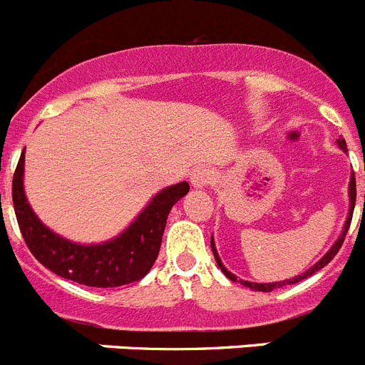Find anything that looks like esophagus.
Returning <instances> with one entry per match:
<instances>
[{"mask_svg": "<svg viewBox=\"0 0 365 365\" xmlns=\"http://www.w3.org/2000/svg\"><path fill=\"white\" fill-rule=\"evenodd\" d=\"M190 182L197 190L206 188V186H210L213 182V172L207 166H199V168H195L190 173Z\"/></svg>", "mask_w": 365, "mask_h": 365, "instance_id": "34e87169", "label": "esophagus"}]
</instances>
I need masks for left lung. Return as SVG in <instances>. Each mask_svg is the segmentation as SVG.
Returning a JSON list of instances; mask_svg holds the SVG:
<instances>
[{
  "mask_svg": "<svg viewBox=\"0 0 365 365\" xmlns=\"http://www.w3.org/2000/svg\"><path fill=\"white\" fill-rule=\"evenodd\" d=\"M336 145H339V148H342V150H344V152H348V148H346V141H344V138H339V140H336ZM355 200H356V182H355V173H351V179H349V213H348V218H346L344 227H342L341 237L336 238L335 244L331 245V249H329V251L326 252V255L322 256V258L319 259V262L315 263V265H312L310 269L307 270V272L299 274V276L292 277V279L274 281V283H251V281L238 279V277L235 276V274H231V272H229L227 269H225L224 265H222V259H220V256H218L217 247H215L213 237H211V251H213V256H215V259H217V263H218V267H220V270H222V272L225 274V276L229 277V279H231V281H238V283H242V284H244V287H249V289H251V290H256V292H272L274 289H279V287H283V284H294V283H299V281L307 279V277H310L312 274H315V272H317V270H321L322 267L328 265V263L331 262V259H333V256H335L336 252H339V249L342 247V242H344V238H346V232H348L349 224H351L353 210H355Z\"/></svg>",
  "mask_w": 365,
  "mask_h": 365,
  "instance_id": "1",
  "label": "left lung"
}]
</instances>
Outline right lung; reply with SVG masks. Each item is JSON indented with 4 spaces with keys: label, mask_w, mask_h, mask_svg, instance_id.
<instances>
[{
    "label": "right lung",
    "mask_w": 365,
    "mask_h": 365,
    "mask_svg": "<svg viewBox=\"0 0 365 365\" xmlns=\"http://www.w3.org/2000/svg\"><path fill=\"white\" fill-rule=\"evenodd\" d=\"M23 175L24 150L14 173L12 200L30 252L57 276L96 289L121 287L147 276L159 255L170 210L190 192L186 180L163 188L118 237L102 244H76L51 231L34 213L24 195Z\"/></svg>",
    "instance_id": "right-lung-1"
}]
</instances>
